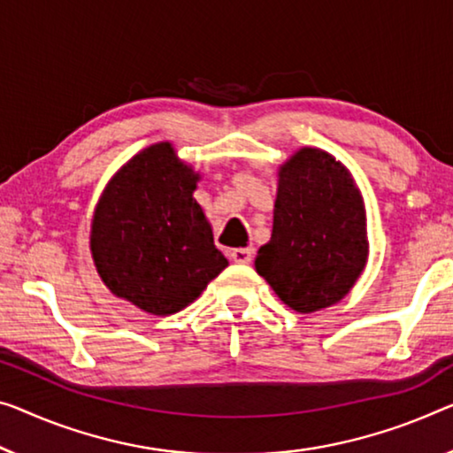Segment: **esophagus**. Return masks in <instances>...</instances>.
<instances>
[{
	"mask_svg": "<svg viewBox=\"0 0 453 453\" xmlns=\"http://www.w3.org/2000/svg\"><path fill=\"white\" fill-rule=\"evenodd\" d=\"M252 254H254L252 248H238V250H234L229 256H232V260L235 262V265H250V262H252Z\"/></svg>",
	"mask_w": 453,
	"mask_h": 453,
	"instance_id": "esophagus-1",
	"label": "esophagus"
}]
</instances>
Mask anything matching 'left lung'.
Segmentation results:
<instances>
[{
    "label": "left lung",
    "mask_w": 453,
    "mask_h": 453,
    "mask_svg": "<svg viewBox=\"0 0 453 453\" xmlns=\"http://www.w3.org/2000/svg\"><path fill=\"white\" fill-rule=\"evenodd\" d=\"M366 260V209L352 174L326 150H296L279 168L273 235L256 273L285 305L313 313L342 301Z\"/></svg>",
    "instance_id": "1"
}]
</instances>
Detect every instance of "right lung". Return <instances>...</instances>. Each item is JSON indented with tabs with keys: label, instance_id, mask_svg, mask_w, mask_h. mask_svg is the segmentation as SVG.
Wrapping results in <instances>:
<instances>
[{
	"label": "right lung",
	"instance_id": "1",
	"mask_svg": "<svg viewBox=\"0 0 453 453\" xmlns=\"http://www.w3.org/2000/svg\"><path fill=\"white\" fill-rule=\"evenodd\" d=\"M199 179L171 142H158L127 160L101 193L93 262L105 287L142 311H180L227 266L193 197Z\"/></svg>",
	"mask_w": 453,
	"mask_h": 453
}]
</instances>
